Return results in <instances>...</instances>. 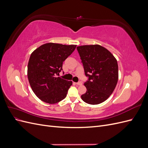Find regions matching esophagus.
Masks as SVG:
<instances>
[{"mask_svg": "<svg viewBox=\"0 0 148 148\" xmlns=\"http://www.w3.org/2000/svg\"><path fill=\"white\" fill-rule=\"evenodd\" d=\"M82 82H78V83H77V85H79V86H80V85H82Z\"/></svg>", "mask_w": 148, "mask_h": 148, "instance_id": "34e87169", "label": "esophagus"}]
</instances>
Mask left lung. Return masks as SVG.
<instances>
[{"instance_id": "left-lung-1", "label": "left lung", "mask_w": 148, "mask_h": 148, "mask_svg": "<svg viewBox=\"0 0 148 148\" xmlns=\"http://www.w3.org/2000/svg\"><path fill=\"white\" fill-rule=\"evenodd\" d=\"M77 50L88 80L84 83L86 92L81 96L89 104H99L112 94L119 79L117 59L99 44L78 46Z\"/></svg>"}]
</instances>
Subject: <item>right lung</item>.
Wrapping results in <instances>:
<instances>
[{
  "mask_svg": "<svg viewBox=\"0 0 148 148\" xmlns=\"http://www.w3.org/2000/svg\"><path fill=\"white\" fill-rule=\"evenodd\" d=\"M77 45L49 42L31 53L28 64V78L33 91L39 99L56 104L65 99L72 82L56 75L62 70L63 62Z\"/></svg>",
  "mask_w": 148,
  "mask_h": 148,
  "instance_id": "right-lung-1",
  "label": "right lung"
}]
</instances>
